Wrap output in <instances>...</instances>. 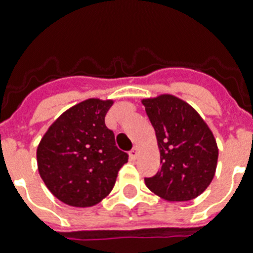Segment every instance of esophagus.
<instances>
[{"instance_id":"esophagus-1","label":"esophagus","mask_w":253,"mask_h":253,"mask_svg":"<svg viewBox=\"0 0 253 253\" xmlns=\"http://www.w3.org/2000/svg\"><path fill=\"white\" fill-rule=\"evenodd\" d=\"M138 155H139L138 147H134V148L130 151V158L131 159H136V158H138Z\"/></svg>"}]
</instances>
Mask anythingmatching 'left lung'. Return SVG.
Returning a JSON list of instances; mask_svg holds the SVG:
<instances>
[{"label": "left lung", "instance_id": "left-lung-1", "mask_svg": "<svg viewBox=\"0 0 253 253\" xmlns=\"http://www.w3.org/2000/svg\"><path fill=\"white\" fill-rule=\"evenodd\" d=\"M156 132L162 168L144 178L151 192L170 202L196 198L214 178L218 147L214 135L189 103L174 95L143 99Z\"/></svg>", "mask_w": 253, "mask_h": 253}]
</instances>
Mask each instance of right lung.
Listing matches in <instances>:
<instances>
[{
	"label": "right lung",
	"mask_w": 253,
	"mask_h": 253,
	"mask_svg": "<svg viewBox=\"0 0 253 253\" xmlns=\"http://www.w3.org/2000/svg\"><path fill=\"white\" fill-rule=\"evenodd\" d=\"M111 99L89 98L64 111L37 150L38 169L49 192L75 208L94 206L111 192L128 155L105 125Z\"/></svg>",
	"instance_id": "1"
}]
</instances>
